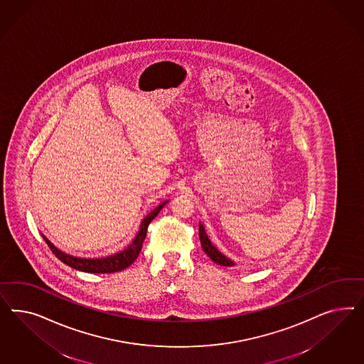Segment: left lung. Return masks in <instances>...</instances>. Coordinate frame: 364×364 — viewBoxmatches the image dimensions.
<instances>
[{
	"label": "left lung",
	"instance_id": "1",
	"mask_svg": "<svg viewBox=\"0 0 364 364\" xmlns=\"http://www.w3.org/2000/svg\"><path fill=\"white\" fill-rule=\"evenodd\" d=\"M198 237H200V242H201V248L204 250L205 254L210 256L212 262H215L216 264L224 265V267L235 265L231 259H228L225 255L221 254L220 251L210 242L208 235L205 232V228L201 223H198Z\"/></svg>",
	"mask_w": 364,
	"mask_h": 364
}]
</instances>
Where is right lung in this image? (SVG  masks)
<instances>
[{
	"instance_id": "add662e5",
	"label": "right lung",
	"mask_w": 364,
	"mask_h": 364,
	"mask_svg": "<svg viewBox=\"0 0 364 364\" xmlns=\"http://www.w3.org/2000/svg\"><path fill=\"white\" fill-rule=\"evenodd\" d=\"M168 201L161 203L159 207H156L152 212H149L145 218H144L141 224H140V230L137 232L136 237L133 239V242L124 250L117 254L110 255L107 257H100V259H84V257H76L72 255L65 254L63 251H60L57 247H55L52 242H49L44 235L45 242L48 244V247L50 248V251L55 255L57 259H60L64 264L69 265L75 269L82 271V272H89V274H112V272H117L122 271L127 267L132 264L133 262L137 259V256L141 251L145 236H146V230L149 223L154 220V218L159 215V212L163 210V207L166 205Z\"/></svg>"
}]
</instances>
